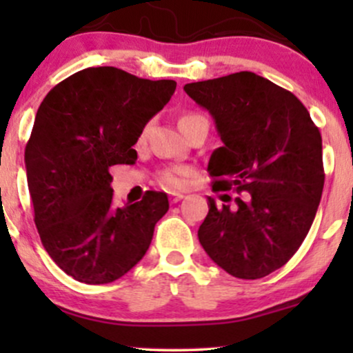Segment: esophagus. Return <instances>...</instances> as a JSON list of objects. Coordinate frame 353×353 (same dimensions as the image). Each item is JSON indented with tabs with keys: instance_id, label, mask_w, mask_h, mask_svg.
I'll list each match as a JSON object with an SVG mask.
<instances>
[{
	"instance_id": "obj_1",
	"label": "esophagus",
	"mask_w": 353,
	"mask_h": 353,
	"mask_svg": "<svg viewBox=\"0 0 353 353\" xmlns=\"http://www.w3.org/2000/svg\"><path fill=\"white\" fill-rule=\"evenodd\" d=\"M181 199H184V194H181V192H169V201H171L172 204H176V202H179Z\"/></svg>"
}]
</instances>
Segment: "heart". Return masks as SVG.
Instances as JSON below:
<instances>
[{"label":"heart","mask_w":353,"mask_h":353,"mask_svg":"<svg viewBox=\"0 0 353 353\" xmlns=\"http://www.w3.org/2000/svg\"><path fill=\"white\" fill-rule=\"evenodd\" d=\"M201 114H185L181 117V123L182 121H188L190 117H197ZM145 134V129L143 131V136ZM188 171L185 169H171V171H165L163 176H161V182L165 185V188H181L184 184V177Z\"/></svg>","instance_id":"heart-1"}]
</instances>
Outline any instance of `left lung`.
I'll return each mask as SVG.
<instances>
[{
    "label": "left lung",
    "mask_w": 353,
    "mask_h": 353,
    "mask_svg": "<svg viewBox=\"0 0 353 353\" xmlns=\"http://www.w3.org/2000/svg\"><path fill=\"white\" fill-rule=\"evenodd\" d=\"M184 91L210 112L224 143L209 159L212 189L245 192L221 208L208 197L201 245L234 277H265L297 252L315 219L325 181L319 128L292 92L250 71Z\"/></svg>",
    "instance_id": "8db88e82"
}]
</instances>
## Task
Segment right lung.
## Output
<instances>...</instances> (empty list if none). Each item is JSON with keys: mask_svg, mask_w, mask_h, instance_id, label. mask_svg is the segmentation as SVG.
Segmentation results:
<instances>
[{"mask_svg": "<svg viewBox=\"0 0 353 353\" xmlns=\"http://www.w3.org/2000/svg\"><path fill=\"white\" fill-rule=\"evenodd\" d=\"M174 91L172 79L86 68L38 108L24 151L34 224L50 257L76 281L114 282L148 252L168 196L148 190L143 201L114 208L109 168L136 163L132 145Z\"/></svg>", "mask_w": 353, "mask_h": 353, "instance_id": "add662e5", "label": "right lung"}]
</instances>
